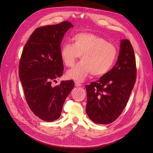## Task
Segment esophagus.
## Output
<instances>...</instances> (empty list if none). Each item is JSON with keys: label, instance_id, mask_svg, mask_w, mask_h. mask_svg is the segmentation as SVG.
Masks as SVG:
<instances>
[{"label": "esophagus", "instance_id": "esophagus-1", "mask_svg": "<svg viewBox=\"0 0 153 153\" xmlns=\"http://www.w3.org/2000/svg\"><path fill=\"white\" fill-rule=\"evenodd\" d=\"M81 85H81V83H79L78 82H75V86L76 87H80V86H81Z\"/></svg>", "mask_w": 153, "mask_h": 153}]
</instances>
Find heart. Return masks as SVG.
<instances>
[{
    "label": "heart",
    "mask_w": 153,
    "mask_h": 153,
    "mask_svg": "<svg viewBox=\"0 0 153 153\" xmlns=\"http://www.w3.org/2000/svg\"><path fill=\"white\" fill-rule=\"evenodd\" d=\"M72 41V44L64 43L61 48L62 62L71 67L81 55L82 61L68 71V79L81 82L91 73L101 76L113 67L117 56V48L104 38L91 33H80Z\"/></svg>",
    "instance_id": "heart-1"
}]
</instances>
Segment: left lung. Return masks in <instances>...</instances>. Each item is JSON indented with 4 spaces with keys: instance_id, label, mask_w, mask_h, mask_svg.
Returning <instances> with one entry per match:
<instances>
[{
    "instance_id": "1",
    "label": "left lung",
    "mask_w": 153,
    "mask_h": 153,
    "mask_svg": "<svg viewBox=\"0 0 153 153\" xmlns=\"http://www.w3.org/2000/svg\"><path fill=\"white\" fill-rule=\"evenodd\" d=\"M136 77V60L133 46L127 39L120 41L117 61L97 82L85 86L86 113L95 123L109 124L125 108Z\"/></svg>"
}]
</instances>
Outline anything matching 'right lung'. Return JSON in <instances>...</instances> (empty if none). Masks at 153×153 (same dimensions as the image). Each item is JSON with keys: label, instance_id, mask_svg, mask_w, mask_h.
Returning a JSON list of instances; mask_svg holds the SVG:
<instances>
[{"label": "right lung", "instance_id": "1", "mask_svg": "<svg viewBox=\"0 0 153 153\" xmlns=\"http://www.w3.org/2000/svg\"><path fill=\"white\" fill-rule=\"evenodd\" d=\"M72 27L71 23L64 21L36 28L22 53L19 78L27 102L33 114L45 122L60 117L63 104L74 86L72 80L52 85L62 75L60 45L64 34Z\"/></svg>", "mask_w": 153, "mask_h": 153}]
</instances>
